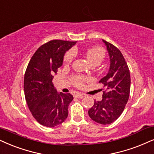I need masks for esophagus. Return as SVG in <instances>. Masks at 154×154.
Returning a JSON list of instances; mask_svg holds the SVG:
<instances>
[{
  "label": "esophagus",
  "mask_w": 154,
  "mask_h": 154,
  "mask_svg": "<svg viewBox=\"0 0 154 154\" xmlns=\"http://www.w3.org/2000/svg\"><path fill=\"white\" fill-rule=\"evenodd\" d=\"M75 96L78 98H83L85 96V95L83 94H80V93H77V94H75Z\"/></svg>",
  "instance_id": "1"
}]
</instances>
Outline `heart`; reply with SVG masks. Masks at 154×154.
I'll list each match as a JSON object with an SVG mask.
<instances>
[{
    "instance_id": "1",
    "label": "heart",
    "mask_w": 154,
    "mask_h": 154,
    "mask_svg": "<svg viewBox=\"0 0 154 154\" xmlns=\"http://www.w3.org/2000/svg\"><path fill=\"white\" fill-rule=\"evenodd\" d=\"M75 56L74 51L70 50L66 53L63 57V62L66 65H68L73 60ZM86 56L89 63L91 66H97L101 63L106 56L105 50L101 47H92L87 49L86 51ZM88 78L82 76V75H73L71 78L72 82L75 86L81 87L85 81H88Z\"/></svg>"
}]
</instances>
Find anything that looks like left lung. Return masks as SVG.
I'll return each mask as SVG.
<instances>
[{
  "label": "left lung",
  "mask_w": 154,
  "mask_h": 154,
  "mask_svg": "<svg viewBox=\"0 0 154 154\" xmlns=\"http://www.w3.org/2000/svg\"><path fill=\"white\" fill-rule=\"evenodd\" d=\"M110 58L107 75L99 81L105 88L102 100H94L88 110L93 121L101 124H111L116 120L125 109L130 94L131 76L124 57L115 45L103 40ZM102 91V89H101Z\"/></svg>",
  "instance_id": "obj_1"
}]
</instances>
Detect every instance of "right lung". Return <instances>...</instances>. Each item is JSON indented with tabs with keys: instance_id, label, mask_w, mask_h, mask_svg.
<instances>
[{
	"instance_id": "right-lung-1",
	"label": "right lung",
	"mask_w": 154,
	"mask_h": 154,
	"mask_svg": "<svg viewBox=\"0 0 154 154\" xmlns=\"http://www.w3.org/2000/svg\"><path fill=\"white\" fill-rule=\"evenodd\" d=\"M76 41L52 40L40 46L30 60L24 75L26 103L34 119L44 126L54 127L68 117L73 97L57 92L53 75L63 64L65 53Z\"/></svg>"
}]
</instances>
